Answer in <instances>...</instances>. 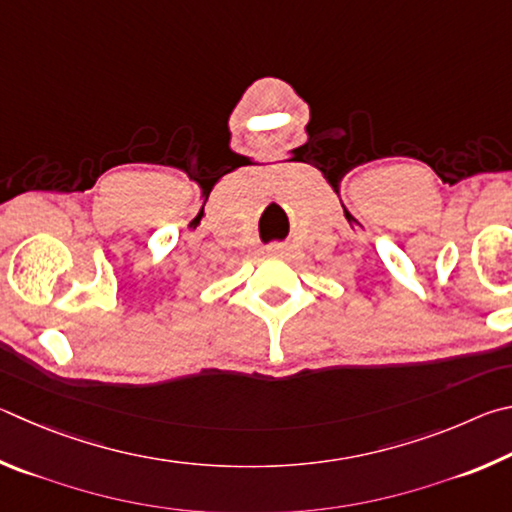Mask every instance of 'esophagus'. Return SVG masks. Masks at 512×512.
Returning <instances> with one entry per match:
<instances>
[{
	"instance_id": "obj_1",
	"label": "esophagus",
	"mask_w": 512,
	"mask_h": 512,
	"mask_svg": "<svg viewBox=\"0 0 512 512\" xmlns=\"http://www.w3.org/2000/svg\"><path fill=\"white\" fill-rule=\"evenodd\" d=\"M270 254H283V245H270Z\"/></svg>"
}]
</instances>
